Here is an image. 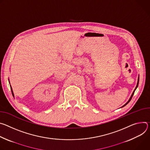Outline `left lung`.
Masks as SVG:
<instances>
[{
  "label": "left lung",
  "instance_id": "8db88e82",
  "mask_svg": "<svg viewBox=\"0 0 150 150\" xmlns=\"http://www.w3.org/2000/svg\"><path fill=\"white\" fill-rule=\"evenodd\" d=\"M138 84H139V77H138V82H137V86H136V88H135V90L134 91V92H133V93H132V94L131 95V96H130V98H129V99L128 100V101L124 105H123L122 107H125L126 105H127L129 102H130V101L131 100V99H132V96H133V95H134V92H135V90L137 89V88H138ZM121 107V108H122Z\"/></svg>",
  "mask_w": 150,
  "mask_h": 150
}]
</instances>
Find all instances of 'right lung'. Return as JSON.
I'll list each match as a JSON object with an SVG mask.
<instances>
[{
	"label": "right lung",
	"mask_w": 150,
	"mask_h": 150,
	"mask_svg": "<svg viewBox=\"0 0 150 150\" xmlns=\"http://www.w3.org/2000/svg\"><path fill=\"white\" fill-rule=\"evenodd\" d=\"M9 84H10V82H9ZM11 91H12V95H13V96H14V95H13V91H12V87L11 86Z\"/></svg>",
	"instance_id": "obj_1"
}]
</instances>
